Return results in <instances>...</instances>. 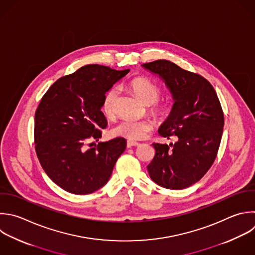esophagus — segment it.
<instances>
[{
  "label": "esophagus",
  "instance_id": "34e87169",
  "mask_svg": "<svg viewBox=\"0 0 255 255\" xmlns=\"http://www.w3.org/2000/svg\"><path fill=\"white\" fill-rule=\"evenodd\" d=\"M139 145V143L138 142H136V141H132V140H128V142H127V146L129 148V147H131V146H138Z\"/></svg>",
  "mask_w": 255,
  "mask_h": 255
}]
</instances>
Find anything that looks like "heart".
I'll list each match as a JSON object with an SVG mask.
<instances>
[{
  "mask_svg": "<svg viewBox=\"0 0 255 255\" xmlns=\"http://www.w3.org/2000/svg\"><path fill=\"white\" fill-rule=\"evenodd\" d=\"M129 89L146 106H149V113L157 118H164L169 112V104L165 100H159L160 88L157 84L144 77H136L128 83ZM118 96L117 88L111 89L105 96L103 112L107 117H112L115 112V103ZM153 128V123L148 120H124L112 128V134L122 136L129 140H139Z\"/></svg>",
  "mask_w": 255,
  "mask_h": 255,
  "instance_id": "obj_1",
  "label": "heart"
}]
</instances>
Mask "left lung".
Instances as JSON below:
<instances>
[{
  "mask_svg": "<svg viewBox=\"0 0 255 255\" xmlns=\"http://www.w3.org/2000/svg\"><path fill=\"white\" fill-rule=\"evenodd\" d=\"M158 75L174 104L158 132L174 143H152L155 155L147 165L150 178L168 189H183L197 182L212 165L221 140L224 117L211 84L198 74L166 60L141 65Z\"/></svg>",
  "mask_w": 255,
  "mask_h": 255,
  "instance_id": "8db88e82",
  "label": "left lung"
}]
</instances>
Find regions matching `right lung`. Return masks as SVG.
Instances as JSON below:
<instances>
[{
  "mask_svg": "<svg viewBox=\"0 0 255 255\" xmlns=\"http://www.w3.org/2000/svg\"><path fill=\"white\" fill-rule=\"evenodd\" d=\"M128 72L87 65L60 78L42 98L35 115L36 152L48 176L66 191L89 194L103 187L125 151L123 137L90 148L87 142L102 136L106 93Z\"/></svg>",
  "mask_w": 255,
  "mask_h": 255,
  "instance_id": "1",
  "label": "right lung"
}]
</instances>
